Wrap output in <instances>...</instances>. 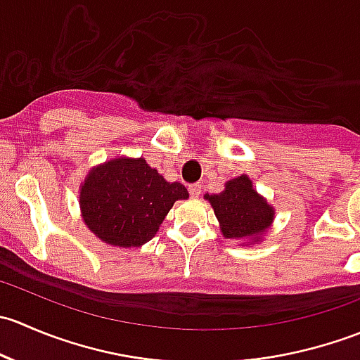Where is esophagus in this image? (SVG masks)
<instances>
[{
  "instance_id": "obj_1",
  "label": "esophagus",
  "mask_w": 360,
  "mask_h": 360,
  "mask_svg": "<svg viewBox=\"0 0 360 360\" xmlns=\"http://www.w3.org/2000/svg\"><path fill=\"white\" fill-rule=\"evenodd\" d=\"M188 191H190L191 197H198V195L202 193V186L200 184H190V186H188Z\"/></svg>"
}]
</instances>
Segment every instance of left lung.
<instances>
[{
    "label": "left lung",
    "mask_w": 360,
    "mask_h": 360,
    "mask_svg": "<svg viewBox=\"0 0 360 360\" xmlns=\"http://www.w3.org/2000/svg\"><path fill=\"white\" fill-rule=\"evenodd\" d=\"M221 223V231L226 238H238L263 235L274 219V209L268 205L248 176H240L226 183V190L219 195H207Z\"/></svg>",
    "instance_id": "8db88e82"
}]
</instances>
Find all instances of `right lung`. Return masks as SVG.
Wrapping results in <instances>:
<instances>
[{
    "label": "right lung",
    "instance_id": "add662e5",
    "mask_svg": "<svg viewBox=\"0 0 360 360\" xmlns=\"http://www.w3.org/2000/svg\"><path fill=\"white\" fill-rule=\"evenodd\" d=\"M188 198L181 183H167L143 158H118L97 167L79 191L90 231L106 244L139 248L155 237L174 202Z\"/></svg>",
    "mask_w": 360,
    "mask_h": 360
}]
</instances>
